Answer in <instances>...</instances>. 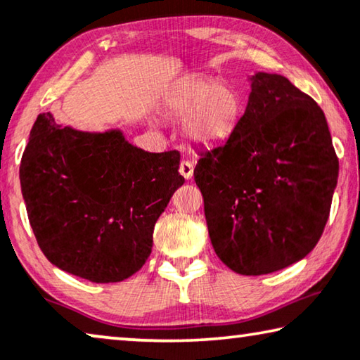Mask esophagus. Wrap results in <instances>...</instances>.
<instances>
[{"label": "esophagus", "mask_w": 360, "mask_h": 360, "mask_svg": "<svg viewBox=\"0 0 360 360\" xmlns=\"http://www.w3.org/2000/svg\"><path fill=\"white\" fill-rule=\"evenodd\" d=\"M179 172H180V175L184 176V179L190 180L193 176V164L190 162V160H181Z\"/></svg>", "instance_id": "obj_1"}]
</instances>
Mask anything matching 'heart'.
<instances>
[{"instance_id": "obj_1", "label": "heart", "mask_w": 360, "mask_h": 360, "mask_svg": "<svg viewBox=\"0 0 360 360\" xmlns=\"http://www.w3.org/2000/svg\"><path fill=\"white\" fill-rule=\"evenodd\" d=\"M243 98L236 86L206 77L176 82L162 101V110L184 122V136L198 148H217L236 134L243 115Z\"/></svg>"}]
</instances>
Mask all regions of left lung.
<instances>
[{"label": "left lung", "instance_id": "8db88e82", "mask_svg": "<svg viewBox=\"0 0 360 360\" xmlns=\"http://www.w3.org/2000/svg\"><path fill=\"white\" fill-rule=\"evenodd\" d=\"M237 131L201 153L195 181L214 252L243 276L305 258L326 226L338 162L325 113L288 77L255 72Z\"/></svg>", "mask_w": 360, "mask_h": 360}]
</instances>
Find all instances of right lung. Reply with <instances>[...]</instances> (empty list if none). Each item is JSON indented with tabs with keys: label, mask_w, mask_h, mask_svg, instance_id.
Masks as SVG:
<instances>
[{
	"label": "right lung",
	"mask_w": 360,
	"mask_h": 360,
	"mask_svg": "<svg viewBox=\"0 0 360 360\" xmlns=\"http://www.w3.org/2000/svg\"><path fill=\"white\" fill-rule=\"evenodd\" d=\"M180 154L148 153L122 129L81 131L35 120L19 169L30 227L56 268L91 283H120L141 269L175 190Z\"/></svg>",
	"instance_id": "add662e5"
}]
</instances>
